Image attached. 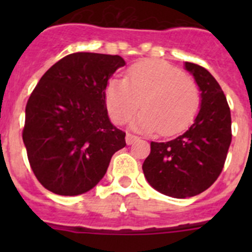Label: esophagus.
Returning <instances> with one entry per match:
<instances>
[{
  "label": "esophagus",
  "mask_w": 252,
  "mask_h": 252,
  "mask_svg": "<svg viewBox=\"0 0 252 252\" xmlns=\"http://www.w3.org/2000/svg\"><path fill=\"white\" fill-rule=\"evenodd\" d=\"M136 140H139V137L135 136V135H132V133H126V144L127 145H131V144H133V142L136 141Z\"/></svg>",
  "instance_id": "obj_1"
}]
</instances>
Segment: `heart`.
<instances>
[{
	"label": "heart",
	"mask_w": 252,
	"mask_h": 252,
	"mask_svg": "<svg viewBox=\"0 0 252 252\" xmlns=\"http://www.w3.org/2000/svg\"><path fill=\"white\" fill-rule=\"evenodd\" d=\"M107 110L117 124L142 111L135 126L171 136L188 127L199 107V91L192 78L166 62H144L128 69L124 82L112 79L104 92Z\"/></svg>",
	"instance_id": "obj_1"
}]
</instances>
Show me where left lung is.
Returning <instances> with one entry per match:
<instances>
[{
	"instance_id": "8db88e82",
	"label": "left lung",
	"mask_w": 252,
	"mask_h": 252,
	"mask_svg": "<svg viewBox=\"0 0 252 252\" xmlns=\"http://www.w3.org/2000/svg\"><path fill=\"white\" fill-rule=\"evenodd\" d=\"M201 92V107L190 127L166 142H151L142 164L146 180L161 194L194 197L221 174L230 148L231 112L213 75L197 64L184 63Z\"/></svg>"
}]
</instances>
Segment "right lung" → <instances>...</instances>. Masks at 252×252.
Returning <instances> with one entry per match:
<instances>
[{
    "instance_id": "1",
    "label": "right lung",
    "mask_w": 252,
    "mask_h": 252,
    "mask_svg": "<svg viewBox=\"0 0 252 252\" xmlns=\"http://www.w3.org/2000/svg\"><path fill=\"white\" fill-rule=\"evenodd\" d=\"M119 55L74 53L41 77L25 110L22 140L35 177L50 192L79 195L99 183L124 131L110 121L104 92L125 65Z\"/></svg>"
}]
</instances>
